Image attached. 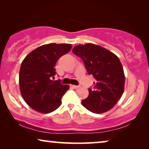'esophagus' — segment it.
<instances>
[{"instance_id":"34e87169","label":"esophagus","mask_w":149,"mask_h":149,"mask_svg":"<svg viewBox=\"0 0 149 149\" xmlns=\"http://www.w3.org/2000/svg\"><path fill=\"white\" fill-rule=\"evenodd\" d=\"M71 87H72L73 89H78L79 87V86H78V85H71Z\"/></svg>"}]
</instances>
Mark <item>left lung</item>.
Wrapping results in <instances>:
<instances>
[{"mask_svg":"<svg viewBox=\"0 0 149 149\" xmlns=\"http://www.w3.org/2000/svg\"><path fill=\"white\" fill-rule=\"evenodd\" d=\"M73 54L80 57L88 74L95 79L89 95L82 105L94 113L111 110L121 98L124 91L125 75L118 57L96 45L87 43L75 46Z\"/></svg>","mask_w":149,"mask_h":149,"instance_id":"1","label":"left lung"}]
</instances>
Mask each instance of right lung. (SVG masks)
<instances>
[{"mask_svg":"<svg viewBox=\"0 0 149 149\" xmlns=\"http://www.w3.org/2000/svg\"><path fill=\"white\" fill-rule=\"evenodd\" d=\"M71 48V44H47L24 58L19 70V89L24 100L32 109L49 113L62 104L61 99L69 86L61 84L60 80H53L57 74L55 66Z\"/></svg>","mask_w":149,"mask_h":149,"instance_id":"right-lung-1","label":"right lung"}]
</instances>
